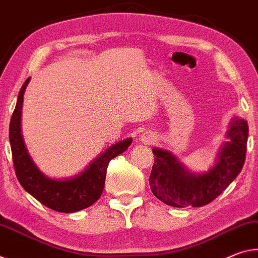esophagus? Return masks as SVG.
I'll use <instances>...</instances> for the list:
<instances>
[{
  "mask_svg": "<svg viewBox=\"0 0 258 258\" xmlns=\"http://www.w3.org/2000/svg\"><path fill=\"white\" fill-rule=\"evenodd\" d=\"M142 142L144 143V144H152V143H154V135H152V133H144L142 135Z\"/></svg>",
  "mask_w": 258,
  "mask_h": 258,
  "instance_id": "esophagus-1",
  "label": "esophagus"
}]
</instances>
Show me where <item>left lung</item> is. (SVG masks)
Here are the masks:
<instances>
[{"instance_id": "obj_1", "label": "left lung", "mask_w": 258, "mask_h": 258, "mask_svg": "<svg viewBox=\"0 0 258 258\" xmlns=\"http://www.w3.org/2000/svg\"><path fill=\"white\" fill-rule=\"evenodd\" d=\"M230 138L219 151L216 164L204 174L191 172L170 152L154 147L150 175L151 191L163 204L177 208L208 205L233 181L246 160L248 124L234 117L227 130Z\"/></svg>"}]
</instances>
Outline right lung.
<instances>
[{
    "label": "right lung",
    "mask_w": 258,
    "mask_h": 258,
    "mask_svg": "<svg viewBox=\"0 0 258 258\" xmlns=\"http://www.w3.org/2000/svg\"><path fill=\"white\" fill-rule=\"evenodd\" d=\"M29 82L27 79L19 91L15 111L10 120L9 138L12 161L19 183L31 196L50 209L59 213H75L95 204L103 193L109 161L123 153L132 144L126 138L101 153L86 170L66 179H52L41 172L29 157L20 129L24 92Z\"/></svg>",
    "instance_id": "1"
}]
</instances>
